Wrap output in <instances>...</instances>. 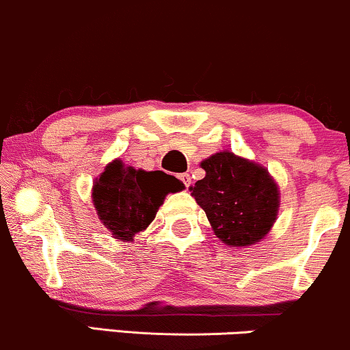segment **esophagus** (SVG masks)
<instances>
[{"label":"esophagus","instance_id":"obj_1","mask_svg":"<svg viewBox=\"0 0 350 350\" xmlns=\"http://www.w3.org/2000/svg\"><path fill=\"white\" fill-rule=\"evenodd\" d=\"M179 179H180V183H183L186 187L191 186L192 179H191V174H187V172H184V174H179Z\"/></svg>","mask_w":350,"mask_h":350}]
</instances>
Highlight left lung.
Masks as SVG:
<instances>
[{"label":"left lung","mask_w":350,"mask_h":350,"mask_svg":"<svg viewBox=\"0 0 350 350\" xmlns=\"http://www.w3.org/2000/svg\"><path fill=\"white\" fill-rule=\"evenodd\" d=\"M205 178L191 187L215 234L228 246H250L271 230L279 210V191L269 172L230 153L202 161Z\"/></svg>","instance_id":"8db88e82"}]
</instances>
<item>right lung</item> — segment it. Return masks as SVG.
<instances>
[{
    "label": "right lung",
    "instance_id": "add662e5",
    "mask_svg": "<svg viewBox=\"0 0 350 350\" xmlns=\"http://www.w3.org/2000/svg\"><path fill=\"white\" fill-rule=\"evenodd\" d=\"M183 183L163 171H142L116 159L92 189V200L100 221L117 239H133L153 221L159 205Z\"/></svg>",
    "mask_w": 350,
    "mask_h": 350
}]
</instances>
